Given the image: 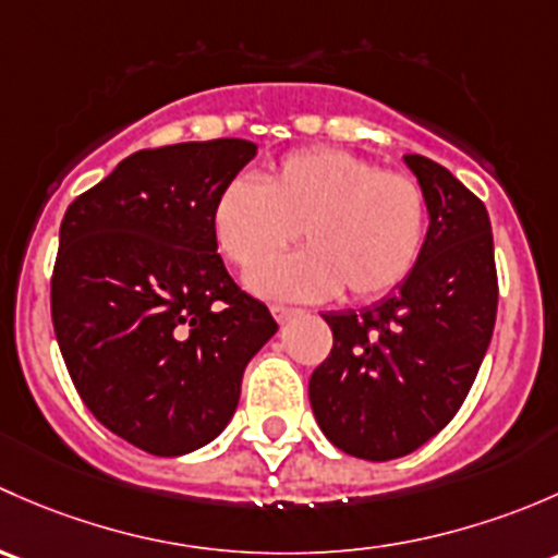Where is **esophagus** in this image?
<instances>
[{
	"instance_id": "34e87169",
	"label": "esophagus",
	"mask_w": 558,
	"mask_h": 558,
	"mask_svg": "<svg viewBox=\"0 0 558 558\" xmlns=\"http://www.w3.org/2000/svg\"><path fill=\"white\" fill-rule=\"evenodd\" d=\"M271 312H274V317H277V322H287L290 317H295L298 314V308H292V306H284V303H274L271 306Z\"/></svg>"
}]
</instances>
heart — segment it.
Here are the masks:
<instances>
[{
    "mask_svg": "<svg viewBox=\"0 0 558 558\" xmlns=\"http://www.w3.org/2000/svg\"><path fill=\"white\" fill-rule=\"evenodd\" d=\"M429 228L413 177L352 153L308 147L279 160L266 182L239 177L215 206L217 241L244 271L279 257L303 233L308 250L252 277L274 298L376 301L411 277Z\"/></svg>",
    "mask_w": 558,
    "mask_h": 558,
    "instance_id": "b5f03b06",
    "label": "heart"
}]
</instances>
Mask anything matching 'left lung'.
<instances>
[{
    "mask_svg": "<svg viewBox=\"0 0 558 558\" xmlns=\"http://www.w3.org/2000/svg\"><path fill=\"white\" fill-rule=\"evenodd\" d=\"M427 195L416 268L360 312L322 314L332 349L312 373L322 433L352 457L387 462L427 444L468 398L497 319L489 211L449 169L405 155Z\"/></svg>",
    "mask_w": 558,
    "mask_h": 558,
    "instance_id": "left-lung-1",
    "label": "left lung"
}]
</instances>
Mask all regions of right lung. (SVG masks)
<instances>
[{
    "instance_id": "add662e5",
    "label": "right lung",
    "mask_w": 558,
    "mask_h": 558,
    "mask_svg": "<svg viewBox=\"0 0 558 558\" xmlns=\"http://www.w3.org/2000/svg\"><path fill=\"white\" fill-rule=\"evenodd\" d=\"M255 153L246 140L140 150L61 220L50 314L66 371L107 429L155 457L226 429L279 327L217 255V198Z\"/></svg>"
}]
</instances>
